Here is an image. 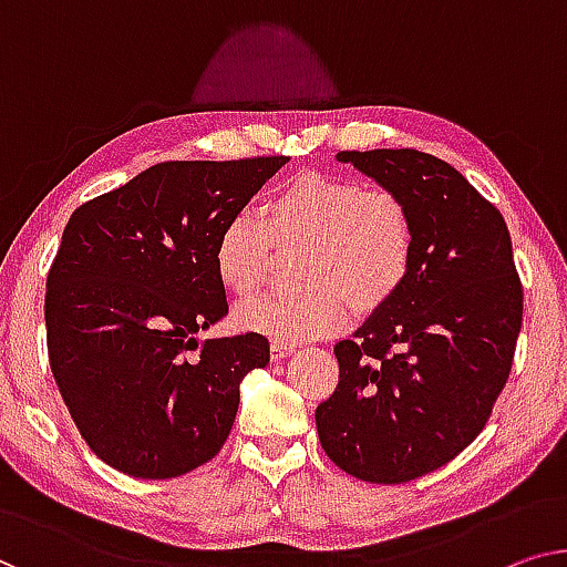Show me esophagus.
<instances>
[{"instance_id": "34e87169", "label": "esophagus", "mask_w": 567, "mask_h": 567, "mask_svg": "<svg viewBox=\"0 0 567 567\" xmlns=\"http://www.w3.org/2000/svg\"><path fill=\"white\" fill-rule=\"evenodd\" d=\"M269 351H272V359H285L287 353L295 351V343L292 341H272V346H269Z\"/></svg>"}]
</instances>
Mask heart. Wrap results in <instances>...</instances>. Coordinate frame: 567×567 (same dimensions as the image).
<instances>
[{"label":"heart","mask_w":567,"mask_h":567,"mask_svg":"<svg viewBox=\"0 0 567 567\" xmlns=\"http://www.w3.org/2000/svg\"><path fill=\"white\" fill-rule=\"evenodd\" d=\"M275 251H300L295 298H267L236 310L244 331L277 341L343 331L359 312L396 298L415 261V218L392 188L331 175L287 181L261 216L241 210L224 224L214 247L218 282L236 298L265 287Z\"/></svg>","instance_id":"1"}]
</instances>
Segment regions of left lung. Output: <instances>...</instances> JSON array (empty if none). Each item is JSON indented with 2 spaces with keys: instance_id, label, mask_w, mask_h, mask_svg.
I'll use <instances>...</instances> for the list:
<instances>
[{
  "instance_id": "8db88e82",
  "label": "left lung",
  "mask_w": 567,
  "mask_h": 567,
  "mask_svg": "<svg viewBox=\"0 0 567 567\" xmlns=\"http://www.w3.org/2000/svg\"><path fill=\"white\" fill-rule=\"evenodd\" d=\"M410 203L415 261L396 298L333 346L338 384L318 404L323 451L369 484L445 466L492 417L522 328L504 216L455 167L417 150L338 152Z\"/></svg>"
}]
</instances>
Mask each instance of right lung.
<instances>
[{"instance_id":"right-lung-1","label":"right lung","mask_w":567,"mask_h":567,"mask_svg":"<svg viewBox=\"0 0 567 567\" xmlns=\"http://www.w3.org/2000/svg\"><path fill=\"white\" fill-rule=\"evenodd\" d=\"M290 157L175 159L86 200L48 272V359L68 412L101 461L175 478L221 451L239 384L269 341H196L229 312L214 269L224 224Z\"/></svg>"}]
</instances>
